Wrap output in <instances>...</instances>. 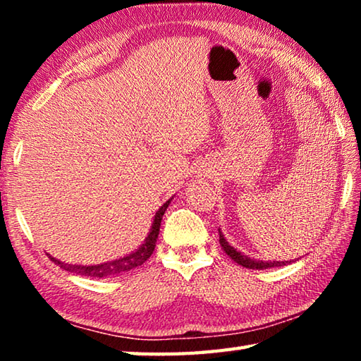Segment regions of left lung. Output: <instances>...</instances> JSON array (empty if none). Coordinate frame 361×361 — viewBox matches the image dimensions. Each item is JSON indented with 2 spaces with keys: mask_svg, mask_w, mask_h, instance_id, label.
Returning a JSON list of instances; mask_svg holds the SVG:
<instances>
[{
  "mask_svg": "<svg viewBox=\"0 0 361 361\" xmlns=\"http://www.w3.org/2000/svg\"><path fill=\"white\" fill-rule=\"evenodd\" d=\"M218 232H219V243H221V247L226 252V255H228L229 258L234 259L237 264H240L243 267H247V269H271V267H279L282 264L285 266L286 262H288V261H258L255 258H248L247 255H242L240 252H237L234 247L229 245V242L224 239L221 231L218 229Z\"/></svg>",
  "mask_w": 361,
  "mask_h": 361,
  "instance_id": "obj_1",
  "label": "left lung"
}]
</instances>
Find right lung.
Wrapping results in <instances>:
<instances>
[{
	"label": "right lung",
	"instance_id": "obj_1",
	"mask_svg": "<svg viewBox=\"0 0 361 361\" xmlns=\"http://www.w3.org/2000/svg\"><path fill=\"white\" fill-rule=\"evenodd\" d=\"M169 199L166 204H164L161 209L156 212L154 215V221H152V226L149 229V234L146 237L145 243H142L137 252H133L130 255L124 256V258L114 259V261H108L103 262V264H95V266H78V264H65V262L59 261L56 258H51L57 266H60L65 271L68 272H75L79 274V276H85V277H97V279H106V277H114V276H121V274L129 272L132 269H135L138 266H142L143 262L149 258L156 248V242H157V235H159V228H161V221L164 213H166L167 207L170 204Z\"/></svg>",
	"mask_w": 361,
	"mask_h": 361
}]
</instances>
